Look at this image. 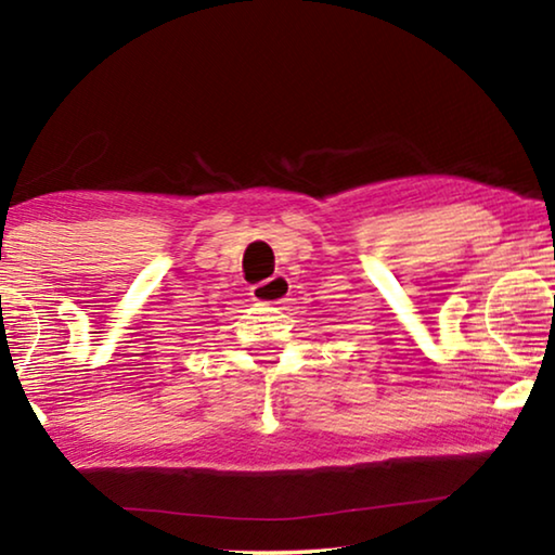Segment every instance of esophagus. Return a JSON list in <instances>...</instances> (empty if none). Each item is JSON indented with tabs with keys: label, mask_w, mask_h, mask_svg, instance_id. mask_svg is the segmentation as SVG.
<instances>
[{
	"label": "esophagus",
	"mask_w": 555,
	"mask_h": 555,
	"mask_svg": "<svg viewBox=\"0 0 555 555\" xmlns=\"http://www.w3.org/2000/svg\"><path fill=\"white\" fill-rule=\"evenodd\" d=\"M291 291L288 279L284 274H276L267 281H261V284L251 286V298L257 300V304H267V306H279L284 304L286 296Z\"/></svg>",
	"instance_id": "esophagus-1"
}]
</instances>
